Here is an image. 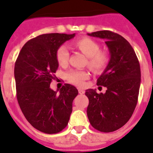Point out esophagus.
Returning a JSON list of instances; mask_svg holds the SVG:
<instances>
[{"mask_svg": "<svg viewBox=\"0 0 153 153\" xmlns=\"http://www.w3.org/2000/svg\"><path fill=\"white\" fill-rule=\"evenodd\" d=\"M84 93H85V91H84V90L83 89H79V94H81V95H82V94H84Z\"/></svg>", "mask_w": 153, "mask_h": 153, "instance_id": "esophagus-1", "label": "esophagus"}]
</instances>
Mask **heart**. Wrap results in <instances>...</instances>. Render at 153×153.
<instances>
[{
    "label": "heart",
    "instance_id": "obj_1",
    "mask_svg": "<svg viewBox=\"0 0 153 153\" xmlns=\"http://www.w3.org/2000/svg\"><path fill=\"white\" fill-rule=\"evenodd\" d=\"M72 46L79 50L88 57L87 65L94 73H102L108 65L110 57L108 54L100 51L99 43L88 37H83L73 42ZM69 51L65 46H61L56 51V60L60 66H65L68 63ZM89 74L85 70H71L67 72L65 78L72 84L83 86L84 81L88 79Z\"/></svg>",
    "mask_w": 153,
    "mask_h": 153
}]
</instances>
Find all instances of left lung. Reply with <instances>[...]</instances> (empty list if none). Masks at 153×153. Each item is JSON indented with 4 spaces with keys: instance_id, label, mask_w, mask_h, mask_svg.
I'll list each match as a JSON object with an SVG mask.
<instances>
[{
    "instance_id": "1",
    "label": "left lung",
    "mask_w": 153,
    "mask_h": 153,
    "mask_svg": "<svg viewBox=\"0 0 153 153\" xmlns=\"http://www.w3.org/2000/svg\"><path fill=\"white\" fill-rule=\"evenodd\" d=\"M88 35L106 39L111 58L97 81V85L106 87V93L85 92L89 100L87 115L94 128L113 132L125 125L134 111L141 82L140 65L134 48L118 33L103 30Z\"/></svg>"
}]
</instances>
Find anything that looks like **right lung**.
Instances as JSON below:
<instances>
[{"instance_id": "right-lung-1", "label": "right lung", "mask_w": 153, "mask_h": 153, "mask_svg": "<svg viewBox=\"0 0 153 153\" xmlns=\"http://www.w3.org/2000/svg\"><path fill=\"white\" fill-rule=\"evenodd\" d=\"M74 34L47 33L28 41L15 65L16 96L22 112L30 125L45 134H57L68 125L74 86L65 83L59 92L51 89L59 64L56 51Z\"/></svg>"}]
</instances>
